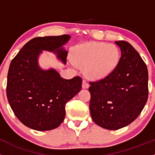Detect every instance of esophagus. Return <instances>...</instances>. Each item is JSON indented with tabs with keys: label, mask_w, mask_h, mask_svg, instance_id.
I'll return each instance as SVG.
<instances>
[{
	"label": "esophagus",
	"mask_w": 155,
	"mask_h": 155,
	"mask_svg": "<svg viewBox=\"0 0 155 155\" xmlns=\"http://www.w3.org/2000/svg\"><path fill=\"white\" fill-rule=\"evenodd\" d=\"M82 88H84V89H86V88H88V87H89V84H88L85 80H83L82 81Z\"/></svg>",
	"instance_id": "34e87169"
}]
</instances>
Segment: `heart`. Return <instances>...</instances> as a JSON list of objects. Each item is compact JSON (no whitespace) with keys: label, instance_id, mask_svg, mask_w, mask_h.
Here are the masks:
<instances>
[{"label":"heart","instance_id":"1","mask_svg":"<svg viewBox=\"0 0 155 155\" xmlns=\"http://www.w3.org/2000/svg\"><path fill=\"white\" fill-rule=\"evenodd\" d=\"M120 58L119 49L114 44L91 41L73 49V62L84 70L85 77L93 81L105 79L110 75L117 66Z\"/></svg>","mask_w":155,"mask_h":155}]
</instances>
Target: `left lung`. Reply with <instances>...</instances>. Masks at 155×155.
Returning a JSON list of instances; mask_svg holds the SVG:
<instances>
[{"label": "left lung", "instance_id": "8db88e82", "mask_svg": "<svg viewBox=\"0 0 155 155\" xmlns=\"http://www.w3.org/2000/svg\"><path fill=\"white\" fill-rule=\"evenodd\" d=\"M121 58L115 70L105 79L90 82L89 109L93 121L102 128L116 130L138 117L148 95L146 64L127 41H115Z\"/></svg>", "mask_w": 155, "mask_h": 155}]
</instances>
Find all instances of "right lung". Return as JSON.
<instances>
[{"label":"right lung","mask_w":155,"mask_h":155,"mask_svg":"<svg viewBox=\"0 0 155 155\" xmlns=\"http://www.w3.org/2000/svg\"><path fill=\"white\" fill-rule=\"evenodd\" d=\"M70 35L32 38L12 60L7 75V96L16 117L38 131L56 129L64 120L66 104L82 88V79L62 78L54 68L40 67L43 51L51 52L64 64L68 51L64 45Z\"/></svg>","instance_id":"add662e5"}]
</instances>
